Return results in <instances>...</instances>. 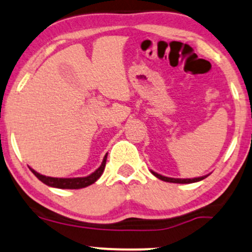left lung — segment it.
<instances>
[{"label":"left lung","mask_w":252,"mask_h":252,"mask_svg":"<svg viewBox=\"0 0 252 252\" xmlns=\"http://www.w3.org/2000/svg\"><path fill=\"white\" fill-rule=\"evenodd\" d=\"M152 174H153L154 176H157L158 179L162 180V181L173 182V183H192V182L201 181V180H203V179L207 178V176H202V178H195V179H173V178H167V176L160 175V174L155 173V172H153V170H152Z\"/></svg>","instance_id":"obj_1"}]
</instances>
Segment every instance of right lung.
I'll return each instance as SVG.
<instances>
[{"mask_svg": "<svg viewBox=\"0 0 252 252\" xmlns=\"http://www.w3.org/2000/svg\"><path fill=\"white\" fill-rule=\"evenodd\" d=\"M106 159H107V154L105 155L104 160H102L101 166L93 172L92 174H90L89 176H85V178H72V179H61V178H50V176H44L42 174L35 172L33 169H31V172L35 174V176L39 181H42L45 185L50 186V187H55V188H61V189H80V188H85L88 186L94 183L97 180L100 178L102 172H104L105 166H106Z\"/></svg>", "mask_w": 252, "mask_h": 252, "instance_id": "1", "label": "right lung"}]
</instances>
